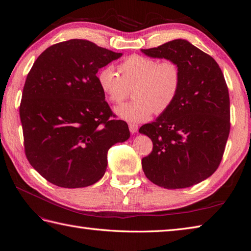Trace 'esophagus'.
I'll return each instance as SVG.
<instances>
[{
	"label": "esophagus",
	"mask_w": 251,
	"mask_h": 251,
	"mask_svg": "<svg viewBox=\"0 0 251 251\" xmlns=\"http://www.w3.org/2000/svg\"><path fill=\"white\" fill-rule=\"evenodd\" d=\"M128 128H130L131 133H136L138 131V126L136 124H128Z\"/></svg>",
	"instance_id": "34e87169"
}]
</instances>
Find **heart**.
<instances>
[{"instance_id":"heart-1","label":"heart","mask_w":251,"mask_h":251,"mask_svg":"<svg viewBox=\"0 0 251 251\" xmlns=\"http://www.w3.org/2000/svg\"><path fill=\"white\" fill-rule=\"evenodd\" d=\"M119 74L104 67L97 74L102 93L113 103H120L133 89L135 100L116 108L118 115L128 121H143L151 114L168 111L176 101L182 83L181 68L173 59H158L134 54L118 65Z\"/></svg>"}]
</instances>
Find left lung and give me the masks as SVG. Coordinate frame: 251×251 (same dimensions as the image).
Returning a JSON list of instances; mask_svg holds the SVG:
<instances>
[{"mask_svg":"<svg viewBox=\"0 0 251 251\" xmlns=\"http://www.w3.org/2000/svg\"><path fill=\"white\" fill-rule=\"evenodd\" d=\"M151 57L173 59L181 68L176 101L139 132L153 142L142 170L154 184L184 188L210 177L221 163L230 131V103L221 68L185 40L142 49Z\"/></svg>","mask_w":251,"mask_h":251,"instance_id":"obj_1","label":"left lung"}]
</instances>
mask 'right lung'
<instances>
[{
    "instance_id": "1",
    "label": "right lung",
    "mask_w": 251,
    "mask_h": 251,
    "mask_svg": "<svg viewBox=\"0 0 251 251\" xmlns=\"http://www.w3.org/2000/svg\"><path fill=\"white\" fill-rule=\"evenodd\" d=\"M121 55L70 40L47 48L29 71L20 104L25 154L50 183L65 188L96 183L107 170L109 149L130 137L96 76Z\"/></svg>"
}]
</instances>
